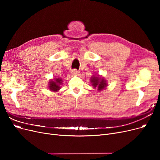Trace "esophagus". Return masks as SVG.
Masks as SVG:
<instances>
[{"mask_svg": "<svg viewBox=\"0 0 160 160\" xmlns=\"http://www.w3.org/2000/svg\"><path fill=\"white\" fill-rule=\"evenodd\" d=\"M72 74H73V75H78V74H79V73H80V72L79 71H78L77 69H73L72 71Z\"/></svg>", "mask_w": 160, "mask_h": 160, "instance_id": "esophagus-1", "label": "esophagus"}]
</instances>
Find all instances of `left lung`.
Masks as SVG:
<instances>
[{
    "label": "left lung",
    "mask_w": 160,
    "mask_h": 160,
    "mask_svg": "<svg viewBox=\"0 0 160 160\" xmlns=\"http://www.w3.org/2000/svg\"><path fill=\"white\" fill-rule=\"evenodd\" d=\"M90 80L93 87L94 88H97L98 91H99L105 89L108 86L107 82L104 79V78L100 77V76H98V77H97V76H93V77H91Z\"/></svg>",
    "instance_id": "obj_1"
}]
</instances>
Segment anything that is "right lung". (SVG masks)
Returning <instances> with one entry per match:
<instances>
[{"mask_svg": "<svg viewBox=\"0 0 160 160\" xmlns=\"http://www.w3.org/2000/svg\"><path fill=\"white\" fill-rule=\"evenodd\" d=\"M62 83V80L60 78H56L54 80L49 81L48 89L54 92L58 91L60 89V86Z\"/></svg>", "mask_w": 160, "mask_h": 160, "instance_id": "right-lung-1", "label": "right lung"}]
</instances>
